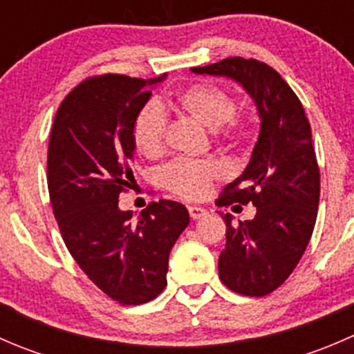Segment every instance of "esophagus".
Returning <instances> with one entry per match:
<instances>
[{
  "label": "esophagus",
  "mask_w": 354,
  "mask_h": 354,
  "mask_svg": "<svg viewBox=\"0 0 354 354\" xmlns=\"http://www.w3.org/2000/svg\"><path fill=\"white\" fill-rule=\"evenodd\" d=\"M188 214H190V217L194 221H198V219H202V217H205L207 216V210L205 209H202V207H188Z\"/></svg>",
  "instance_id": "1"
}]
</instances>
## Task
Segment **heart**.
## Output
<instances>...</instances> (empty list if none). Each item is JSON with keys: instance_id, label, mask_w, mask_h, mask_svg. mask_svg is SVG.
I'll use <instances>...</instances> for the list:
<instances>
[{"instance_id": "b5f03b06", "label": "heart", "mask_w": 354, "mask_h": 354, "mask_svg": "<svg viewBox=\"0 0 354 354\" xmlns=\"http://www.w3.org/2000/svg\"><path fill=\"white\" fill-rule=\"evenodd\" d=\"M166 108L187 114L224 140H240L245 123L234 116L236 101L224 88L216 85L197 84L178 92L171 102H149L138 111L131 127V138L138 154L149 159L159 157L164 151L166 137ZM223 167L214 160L192 162L174 160L162 171V183L173 194L185 198H200L209 190L212 180L221 176Z\"/></svg>"}]
</instances>
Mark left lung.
I'll use <instances>...</instances> for the list:
<instances>
[{"label":"left lung","instance_id":"left-lung-1","mask_svg":"<svg viewBox=\"0 0 354 354\" xmlns=\"http://www.w3.org/2000/svg\"><path fill=\"white\" fill-rule=\"evenodd\" d=\"M197 75L226 77L255 102L260 131L248 166L227 185L219 205L253 203V219L226 223L219 277L245 296H266L298 266L312 238L320 197V171L312 128L301 102L274 68L257 59L226 58L192 68Z\"/></svg>","mask_w":354,"mask_h":354}]
</instances>
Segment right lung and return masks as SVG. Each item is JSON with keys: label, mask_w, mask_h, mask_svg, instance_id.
Returning a JSON list of instances; mask_svg holds the SVG:
<instances>
[{"label": "right lung", "mask_w": 354, "mask_h": 354, "mask_svg": "<svg viewBox=\"0 0 354 354\" xmlns=\"http://www.w3.org/2000/svg\"><path fill=\"white\" fill-rule=\"evenodd\" d=\"M102 75L82 82L56 113L48 188L68 252L88 279L121 305H140L166 288L169 252L190 223L173 200L149 203L135 219L118 197L131 183V127L164 82Z\"/></svg>", "instance_id": "1"}]
</instances>
